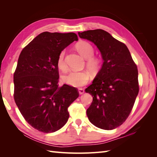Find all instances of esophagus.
<instances>
[{"label": "esophagus", "mask_w": 157, "mask_h": 157, "mask_svg": "<svg viewBox=\"0 0 157 157\" xmlns=\"http://www.w3.org/2000/svg\"><path fill=\"white\" fill-rule=\"evenodd\" d=\"M78 91L80 94H83L84 93V90L82 88H78Z\"/></svg>", "instance_id": "1"}]
</instances>
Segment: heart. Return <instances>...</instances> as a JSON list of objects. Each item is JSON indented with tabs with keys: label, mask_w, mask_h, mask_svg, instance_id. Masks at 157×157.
Returning <instances> with one entry per match:
<instances>
[{
	"label": "heart",
	"mask_w": 157,
	"mask_h": 157,
	"mask_svg": "<svg viewBox=\"0 0 157 157\" xmlns=\"http://www.w3.org/2000/svg\"><path fill=\"white\" fill-rule=\"evenodd\" d=\"M76 48L84 58L87 59L86 65L91 71H96L101 64L99 59L93 57L94 49L89 42L86 41L80 42L76 46ZM65 50L61 51L57 59V65L59 69L65 71L67 69L65 62ZM90 79V75L86 71H71L63 77V81L73 87H80L86 84Z\"/></svg>",
	"instance_id": "obj_1"
}]
</instances>
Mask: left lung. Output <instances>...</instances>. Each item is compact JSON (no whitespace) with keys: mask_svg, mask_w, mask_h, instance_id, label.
<instances>
[{"mask_svg":"<svg viewBox=\"0 0 157 157\" xmlns=\"http://www.w3.org/2000/svg\"><path fill=\"white\" fill-rule=\"evenodd\" d=\"M78 34L97 46L103 61L92 84L85 90L93 97L88 118L101 129H115L129 116L138 94L137 66L127 46L108 32L95 29Z\"/></svg>","mask_w":157,"mask_h":157,"instance_id":"1","label":"left lung"}]
</instances>
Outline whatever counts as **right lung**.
I'll return each instance as SVG.
<instances>
[{"label": "right lung", "mask_w": 157, "mask_h": 157, "mask_svg": "<svg viewBox=\"0 0 157 157\" xmlns=\"http://www.w3.org/2000/svg\"><path fill=\"white\" fill-rule=\"evenodd\" d=\"M74 33L43 32L23 48L13 75L14 100L25 121L44 133L62 128L69 117L67 109L79 94L77 88L59 86L57 59L74 41Z\"/></svg>", "instance_id": "obj_1"}]
</instances>
